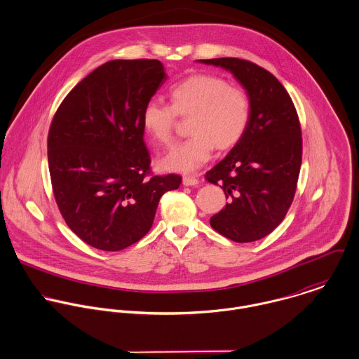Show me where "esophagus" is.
Segmentation results:
<instances>
[{
  "label": "esophagus",
  "mask_w": 359,
  "mask_h": 359,
  "mask_svg": "<svg viewBox=\"0 0 359 359\" xmlns=\"http://www.w3.org/2000/svg\"><path fill=\"white\" fill-rule=\"evenodd\" d=\"M183 184L184 186H197L198 184V179L196 176H184L183 177Z\"/></svg>",
  "instance_id": "esophagus-1"
}]
</instances>
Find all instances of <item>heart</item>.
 <instances>
[{
    "mask_svg": "<svg viewBox=\"0 0 359 359\" xmlns=\"http://www.w3.org/2000/svg\"><path fill=\"white\" fill-rule=\"evenodd\" d=\"M170 100L172 105L148 101L142 114L145 133L162 145L173 142L177 115L193 116L189 125L191 137L161 159L166 170L187 173L201 168L211 158L214 147L233 148L250 123L251 104L247 93L215 74H193L176 83L170 88Z\"/></svg>",
    "mask_w": 359,
    "mask_h": 359,
    "instance_id": "obj_1",
    "label": "heart"
}]
</instances>
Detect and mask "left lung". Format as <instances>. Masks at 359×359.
Wrapping results in <instances>:
<instances>
[{"label":"left lung","instance_id":"obj_1","mask_svg":"<svg viewBox=\"0 0 359 359\" xmlns=\"http://www.w3.org/2000/svg\"><path fill=\"white\" fill-rule=\"evenodd\" d=\"M198 62L231 73L251 104L243 139L207 172L227 200L210 223L236 243L257 241L280 224L295 194L302 159L298 115L286 88L266 69L238 58Z\"/></svg>","mask_w":359,"mask_h":359}]
</instances>
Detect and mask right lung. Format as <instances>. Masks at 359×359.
<instances>
[{
    "instance_id": "obj_1",
    "label": "right lung",
    "mask_w": 359,
    "mask_h": 359,
    "mask_svg": "<svg viewBox=\"0 0 359 359\" xmlns=\"http://www.w3.org/2000/svg\"><path fill=\"white\" fill-rule=\"evenodd\" d=\"M166 80L158 60H115L86 76L48 132V168L67 224L88 245L121 251L148 233L179 175L152 176L144 105Z\"/></svg>"
}]
</instances>
